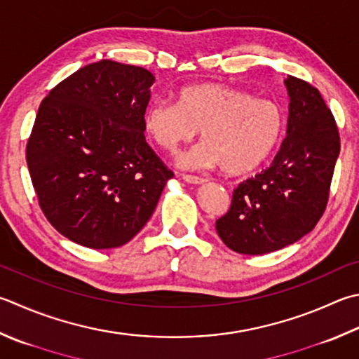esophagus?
I'll return each mask as SVG.
<instances>
[{
	"mask_svg": "<svg viewBox=\"0 0 359 359\" xmlns=\"http://www.w3.org/2000/svg\"><path fill=\"white\" fill-rule=\"evenodd\" d=\"M182 180L191 182V184H201V182L206 181L203 177H197V175H187V173L182 175Z\"/></svg>",
	"mask_w": 359,
	"mask_h": 359,
	"instance_id": "34e87169",
	"label": "esophagus"
}]
</instances>
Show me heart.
Returning <instances> with one entry per match:
<instances>
[{"label": "heart", "mask_w": 359, "mask_h": 359, "mask_svg": "<svg viewBox=\"0 0 359 359\" xmlns=\"http://www.w3.org/2000/svg\"><path fill=\"white\" fill-rule=\"evenodd\" d=\"M283 107L270 98H253L248 92L223 84H197L180 92L178 103L156 100L147 107L144 126L154 144L177 151L201 130V142L184 156L189 168L220 165L241 175L264 164L285 133Z\"/></svg>", "instance_id": "heart-1"}]
</instances>
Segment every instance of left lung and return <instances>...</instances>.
<instances>
[{
	"instance_id": "left-lung-1",
	"label": "left lung",
	"mask_w": 359,
	"mask_h": 359,
	"mask_svg": "<svg viewBox=\"0 0 359 359\" xmlns=\"http://www.w3.org/2000/svg\"><path fill=\"white\" fill-rule=\"evenodd\" d=\"M287 136L272 164L233 191L215 229L228 248L264 255L299 241L325 212L341 139L320 92L289 76Z\"/></svg>"
}]
</instances>
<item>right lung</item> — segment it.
Returning <instances> with one entry per match:
<instances>
[{"label": "right lung", "instance_id": "1", "mask_svg": "<svg viewBox=\"0 0 359 359\" xmlns=\"http://www.w3.org/2000/svg\"><path fill=\"white\" fill-rule=\"evenodd\" d=\"M154 76L100 60L53 87L26 144L34 191L51 226L93 250L130 242L173 172L145 140Z\"/></svg>", "mask_w": 359, "mask_h": 359}]
</instances>
